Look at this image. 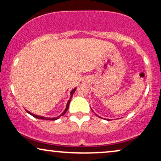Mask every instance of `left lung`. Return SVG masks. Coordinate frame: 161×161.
I'll return each instance as SVG.
<instances>
[{"mask_svg": "<svg viewBox=\"0 0 161 161\" xmlns=\"http://www.w3.org/2000/svg\"><path fill=\"white\" fill-rule=\"evenodd\" d=\"M92 111H93V110H92ZM96 115H97V116H99L97 115V114H96ZM99 117H100V118H102V117H100V116H99ZM102 119H104V118H102ZM106 119V120H108V121H109V120H110V119Z\"/></svg>", "mask_w": 161, "mask_h": 161, "instance_id": "left-lung-1", "label": "left lung"}]
</instances>
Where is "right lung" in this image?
<instances>
[{"instance_id": "1", "label": "right lung", "mask_w": 161, "mask_h": 161, "mask_svg": "<svg viewBox=\"0 0 161 161\" xmlns=\"http://www.w3.org/2000/svg\"><path fill=\"white\" fill-rule=\"evenodd\" d=\"M75 90H76V88H75V89H73L72 90L71 92H70V98L69 99V100H68V102H67V105H66V108H65V110H64V112H63L62 114H61V115H59V116H56V117H53V118H51V117H45V116L36 115V114H34L31 113L30 111H27V110H25V111H27V113H28L29 114H31V115L33 116H34V117H35V118L39 119H45V120H56V119H58L60 118L61 116H64V114H66V112L67 111L68 108H69V105L70 101H71L72 97V95H73L74 92H75Z\"/></svg>"}]
</instances>
